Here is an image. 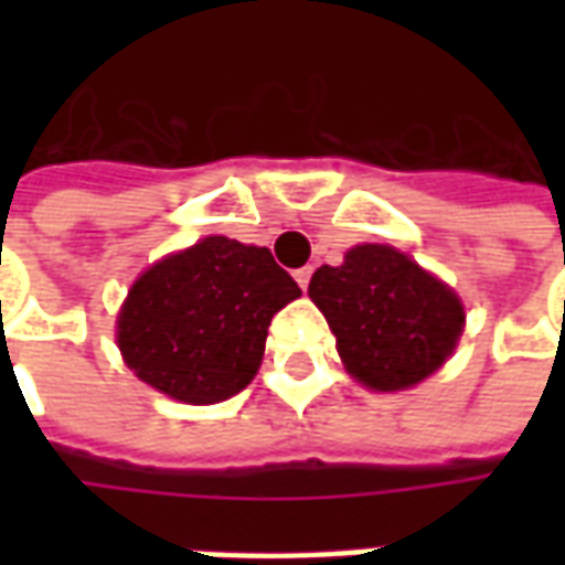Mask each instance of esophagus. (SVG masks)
Here are the masks:
<instances>
[{
	"mask_svg": "<svg viewBox=\"0 0 565 565\" xmlns=\"http://www.w3.org/2000/svg\"><path fill=\"white\" fill-rule=\"evenodd\" d=\"M294 278H296V284H299V287L306 290L308 281H311V266H302V269H296Z\"/></svg>",
	"mask_w": 565,
	"mask_h": 565,
	"instance_id": "1",
	"label": "esophagus"
}]
</instances>
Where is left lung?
I'll return each instance as SVG.
<instances>
[{
    "label": "left lung",
    "instance_id": "8db88e82",
    "mask_svg": "<svg viewBox=\"0 0 565 565\" xmlns=\"http://www.w3.org/2000/svg\"><path fill=\"white\" fill-rule=\"evenodd\" d=\"M348 375L369 391H408L429 379L460 342V296L391 245H356L342 266H320L308 284Z\"/></svg>",
    "mask_w": 565,
    "mask_h": 565
}]
</instances>
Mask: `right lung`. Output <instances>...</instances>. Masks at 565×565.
Masks as SVG:
<instances>
[{
	"mask_svg": "<svg viewBox=\"0 0 565 565\" xmlns=\"http://www.w3.org/2000/svg\"><path fill=\"white\" fill-rule=\"evenodd\" d=\"M296 296L269 247L209 235L139 275L117 315V348L153 391L223 403L254 381L271 318Z\"/></svg>",
	"mask_w": 565,
	"mask_h": 565,
	"instance_id": "add662e5",
	"label": "right lung"
}]
</instances>
